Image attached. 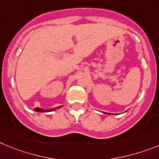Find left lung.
<instances>
[{
  "instance_id": "obj_1",
  "label": "left lung",
  "mask_w": 159,
  "mask_h": 159,
  "mask_svg": "<svg viewBox=\"0 0 159 159\" xmlns=\"http://www.w3.org/2000/svg\"><path fill=\"white\" fill-rule=\"evenodd\" d=\"M106 114H108V115H110V113H108V112H105Z\"/></svg>"
}]
</instances>
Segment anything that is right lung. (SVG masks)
<instances>
[{"label":"right lung","mask_w":159,"mask_h":159,"mask_svg":"<svg viewBox=\"0 0 159 159\" xmlns=\"http://www.w3.org/2000/svg\"><path fill=\"white\" fill-rule=\"evenodd\" d=\"M60 107H62V106H60ZM60 107H58V108H51V109H48V110L43 109V108H35V111H39V112H47V111H53V110L58 109V108H60Z\"/></svg>","instance_id":"obj_1"}]
</instances>
